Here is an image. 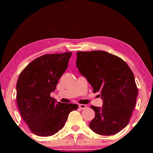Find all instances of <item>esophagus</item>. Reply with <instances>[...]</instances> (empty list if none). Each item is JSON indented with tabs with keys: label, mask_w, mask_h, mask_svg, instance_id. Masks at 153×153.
<instances>
[{
	"label": "esophagus",
	"mask_w": 153,
	"mask_h": 153,
	"mask_svg": "<svg viewBox=\"0 0 153 153\" xmlns=\"http://www.w3.org/2000/svg\"><path fill=\"white\" fill-rule=\"evenodd\" d=\"M79 108H81V109H85V108H87V106L85 105L81 104V105H79Z\"/></svg>",
	"instance_id": "34e87169"
}]
</instances>
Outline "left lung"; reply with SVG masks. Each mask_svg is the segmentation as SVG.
<instances>
[{
    "mask_svg": "<svg viewBox=\"0 0 153 153\" xmlns=\"http://www.w3.org/2000/svg\"><path fill=\"white\" fill-rule=\"evenodd\" d=\"M76 66L93 88L98 92L103 105L91 106L95 117L89 124L93 131L111 136L128 125L138 96L132 71L118 56L102 51L77 52Z\"/></svg>",
    "mask_w": 153,
    "mask_h": 153,
    "instance_id": "obj_1",
    "label": "left lung"
}]
</instances>
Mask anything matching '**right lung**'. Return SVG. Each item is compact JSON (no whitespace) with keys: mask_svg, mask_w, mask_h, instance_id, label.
<instances>
[{"mask_svg":"<svg viewBox=\"0 0 153 153\" xmlns=\"http://www.w3.org/2000/svg\"><path fill=\"white\" fill-rule=\"evenodd\" d=\"M71 52L45 55L31 62L17 79V103L23 120L36 135L50 136L63 128L69 113L78 108L51 97L68 67Z\"/></svg>","mask_w":153,"mask_h":153,"instance_id":"1","label":"right lung"}]
</instances>
